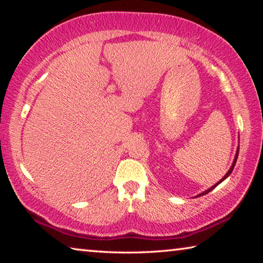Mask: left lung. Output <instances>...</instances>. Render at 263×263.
<instances>
[{"instance_id": "8db88e82", "label": "left lung", "mask_w": 263, "mask_h": 263, "mask_svg": "<svg viewBox=\"0 0 263 263\" xmlns=\"http://www.w3.org/2000/svg\"><path fill=\"white\" fill-rule=\"evenodd\" d=\"M238 154H239V148L237 149V154H235V158H234V161H233V163H232V167H231L230 168V171L228 172V173H226V175L224 176V177H222V179L219 181V182H217V183L215 184V185H213L212 186V188H210V189H208V190H205V191H204V193H202V194H199L198 195V197H199V196H203V195H206L208 193H210V191L213 189V188H216V186L218 185V184H219L220 183V182H222V181H224L225 179H226V177H228L230 174H231V173H232V171H233V168H234V166H235V162H237V159H238Z\"/></svg>"}]
</instances>
